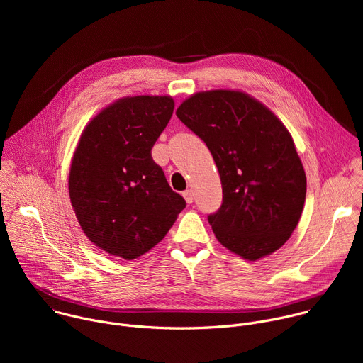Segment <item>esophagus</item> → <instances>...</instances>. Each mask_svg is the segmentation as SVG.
Wrapping results in <instances>:
<instances>
[{"instance_id":"esophagus-1","label":"esophagus","mask_w":363,"mask_h":363,"mask_svg":"<svg viewBox=\"0 0 363 363\" xmlns=\"http://www.w3.org/2000/svg\"><path fill=\"white\" fill-rule=\"evenodd\" d=\"M182 196L185 198L186 203H192V201H194V192H192L191 189H186V191H184V192H182Z\"/></svg>"}]
</instances>
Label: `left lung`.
I'll return each mask as SVG.
<instances>
[{
	"instance_id": "8db88e82",
	"label": "left lung",
	"mask_w": 363,
	"mask_h": 363,
	"mask_svg": "<svg viewBox=\"0 0 363 363\" xmlns=\"http://www.w3.org/2000/svg\"><path fill=\"white\" fill-rule=\"evenodd\" d=\"M177 116L208 146L223 205L208 217L217 240L247 262L286 244L306 199V174L284 123L241 90L196 91Z\"/></svg>"
}]
</instances>
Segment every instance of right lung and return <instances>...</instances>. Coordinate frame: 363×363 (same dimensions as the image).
<instances>
[{
  "label": "right lung",
  "instance_id": "right-lung-1",
  "mask_svg": "<svg viewBox=\"0 0 363 363\" xmlns=\"http://www.w3.org/2000/svg\"><path fill=\"white\" fill-rule=\"evenodd\" d=\"M175 108L171 96H125L84 126L69 172V195L86 237L133 260L171 230L185 199L174 192L150 149Z\"/></svg>",
  "mask_w": 363,
  "mask_h": 363
}]
</instances>
